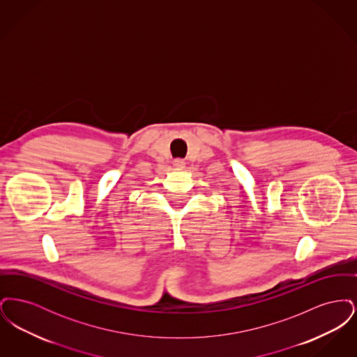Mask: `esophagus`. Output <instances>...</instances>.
<instances>
[{
  "instance_id": "1",
  "label": "esophagus",
  "mask_w": 357,
  "mask_h": 357,
  "mask_svg": "<svg viewBox=\"0 0 357 357\" xmlns=\"http://www.w3.org/2000/svg\"><path fill=\"white\" fill-rule=\"evenodd\" d=\"M174 166H176V167L182 169V167H185V160H182V159H176V160H174Z\"/></svg>"
}]
</instances>
